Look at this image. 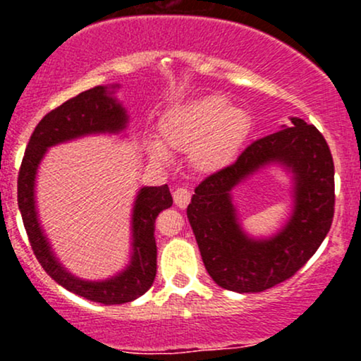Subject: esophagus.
Instances as JSON below:
<instances>
[{
    "instance_id": "esophagus-1",
    "label": "esophagus",
    "mask_w": 361,
    "mask_h": 361,
    "mask_svg": "<svg viewBox=\"0 0 361 361\" xmlns=\"http://www.w3.org/2000/svg\"><path fill=\"white\" fill-rule=\"evenodd\" d=\"M190 198H192V193H190L186 186H178L175 192H173V200H175V205L180 207V209H185L190 204Z\"/></svg>"
}]
</instances>
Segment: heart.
Listing matches in <instances>:
<instances>
[{"instance_id": "b5f03b06", "label": "heart", "mask_w": 361, "mask_h": 361, "mask_svg": "<svg viewBox=\"0 0 361 361\" xmlns=\"http://www.w3.org/2000/svg\"><path fill=\"white\" fill-rule=\"evenodd\" d=\"M250 126L243 109L229 106L222 97H205L164 111L157 122L161 142H147V152L157 163H168V149L192 151L195 168L217 171L238 154Z\"/></svg>"}]
</instances>
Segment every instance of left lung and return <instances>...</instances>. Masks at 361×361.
<instances>
[{
	"instance_id": "obj_1",
	"label": "left lung",
	"mask_w": 361,
	"mask_h": 361,
	"mask_svg": "<svg viewBox=\"0 0 361 361\" xmlns=\"http://www.w3.org/2000/svg\"><path fill=\"white\" fill-rule=\"evenodd\" d=\"M251 142L229 166L195 188L186 209L202 259L219 287L263 292L292 279L312 258L334 217V163L324 135L302 118ZM268 162L296 173V210L286 229L267 242L245 238L235 221L230 190Z\"/></svg>"
}]
</instances>
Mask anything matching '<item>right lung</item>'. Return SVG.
<instances>
[{"label":"right lung","mask_w":361,"mask_h":361,"mask_svg":"<svg viewBox=\"0 0 361 361\" xmlns=\"http://www.w3.org/2000/svg\"><path fill=\"white\" fill-rule=\"evenodd\" d=\"M126 110L106 94L103 86L82 91L61 106L49 111L35 127L28 140L22 166L18 171V209L35 258L57 283L69 292L91 302L105 305L126 304L146 293L156 279L157 247L154 222L161 210L173 205L168 185L146 186L137 195L132 217L134 256L130 267L115 279L106 281H82L69 275L57 263L37 222L34 202V181L37 166L45 149L64 140L93 132H117L126 127Z\"/></svg>","instance_id":"1"}]
</instances>
